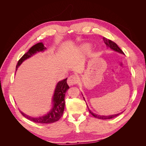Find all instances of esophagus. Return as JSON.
<instances>
[{
	"label": "esophagus",
	"instance_id": "1",
	"mask_svg": "<svg viewBox=\"0 0 146 146\" xmlns=\"http://www.w3.org/2000/svg\"><path fill=\"white\" fill-rule=\"evenodd\" d=\"M78 82V78L76 75H72L69 77L67 83L69 86H72L74 85H76Z\"/></svg>",
	"mask_w": 146,
	"mask_h": 146
}]
</instances>
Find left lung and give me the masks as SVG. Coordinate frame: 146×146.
<instances>
[{
    "mask_svg": "<svg viewBox=\"0 0 146 146\" xmlns=\"http://www.w3.org/2000/svg\"><path fill=\"white\" fill-rule=\"evenodd\" d=\"M103 39H104V41L105 42V44H106V46H107V47L111 48V49L115 50L119 53H121V54H124V53L123 52V51L120 48H119L117 45L116 44L112 41L111 40H110V39H108L107 38H106L105 37L103 38ZM85 100V99H84ZM88 110H89V112L92 114V116H93L94 117H95L96 118H98V119H112L113 117H115L116 116H117L118 115H119L121 113H118L117 114H114V115H110V116H100V115H98V114H94L93 113H92L91 110L89 109V108L88 107Z\"/></svg>",
    "mask_w": 146,
    "mask_h": 146,
    "instance_id": "left-lung-1",
    "label": "left lung"
}]
</instances>
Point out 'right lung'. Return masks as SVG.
Listing matches in <instances>:
<instances>
[{"label":"right lung","instance_id":"add662e5","mask_svg":"<svg viewBox=\"0 0 146 146\" xmlns=\"http://www.w3.org/2000/svg\"><path fill=\"white\" fill-rule=\"evenodd\" d=\"M46 48L44 46L42 42H39L36 44L32 46L30 48L29 50L27 52H26L19 59L16 65V70H17V68L19 67L24 60L30 58L31 56L34 55L37 52L43 51ZM67 79L68 78H66L64 80L60 81L57 83L54 92V97H53V102H54L53 104H54V106H53V108L50 112H48L45 116L39 117H33L20 111L21 113L23 114V116L29 119V120L36 123H50L58 121L63 114L65 105V94L66 91L69 88L67 83Z\"/></svg>","mask_w":146,"mask_h":146}]
</instances>
